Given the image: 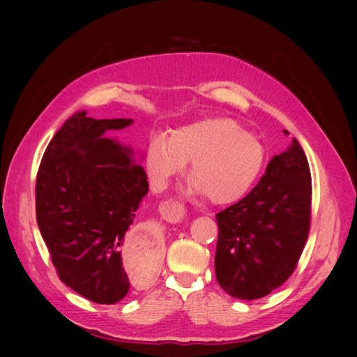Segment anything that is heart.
<instances>
[{
    "mask_svg": "<svg viewBox=\"0 0 357 357\" xmlns=\"http://www.w3.org/2000/svg\"><path fill=\"white\" fill-rule=\"evenodd\" d=\"M190 167L193 195L231 204L247 195L264 165V148L231 118H203L151 137L144 165L155 189Z\"/></svg>",
    "mask_w": 357,
    "mask_h": 357,
    "instance_id": "heart-1",
    "label": "heart"
}]
</instances>
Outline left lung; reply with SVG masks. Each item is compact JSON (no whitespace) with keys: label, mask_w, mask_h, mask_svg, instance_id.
<instances>
[{"label":"left lung","mask_w":357,"mask_h":357,"mask_svg":"<svg viewBox=\"0 0 357 357\" xmlns=\"http://www.w3.org/2000/svg\"><path fill=\"white\" fill-rule=\"evenodd\" d=\"M310 203L309 162L293 138L249 195L215 215V277L231 298H264L293 274L309 234Z\"/></svg>","instance_id":"left-lung-1"}]
</instances>
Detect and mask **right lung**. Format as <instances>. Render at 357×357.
Wrapping results in <instances>:
<instances>
[{
  "label": "right lung",
  "mask_w": 357,
  "mask_h": 357,
  "mask_svg": "<svg viewBox=\"0 0 357 357\" xmlns=\"http://www.w3.org/2000/svg\"><path fill=\"white\" fill-rule=\"evenodd\" d=\"M134 123L77 112L42 157L36 219L59 279L98 304H116L130 289L123 264L126 233L149 190L134 149L108 138ZM146 266L154 268V257Z\"/></svg>",
  "instance_id": "add662e5"
}]
</instances>
